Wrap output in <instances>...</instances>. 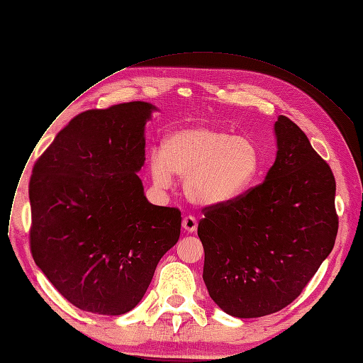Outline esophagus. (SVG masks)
Masks as SVG:
<instances>
[{
    "instance_id": "esophagus-1",
    "label": "esophagus",
    "mask_w": 363,
    "mask_h": 363,
    "mask_svg": "<svg viewBox=\"0 0 363 363\" xmlns=\"http://www.w3.org/2000/svg\"><path fill=\"white\" fill-rule=\"evenodd\" d=\"M183 228L187 233H195L198 228V220L194 216H186L183 218Z\"/></svg>"
}]
</instances>
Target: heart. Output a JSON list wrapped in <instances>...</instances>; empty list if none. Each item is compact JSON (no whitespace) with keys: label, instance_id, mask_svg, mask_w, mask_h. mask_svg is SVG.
<instances>
[{"label":"heart","instance_id":"heart-1","mask_svg":"<svg viewBox=\"0 0 363 363\" xmlns=\"http://www.w3.org/2000/svg\"><path fill=\"white\" fill-rule=\"evenodd\" d=\"M262 155L258 142L233 135L216 125H190L169 135L162 149L149 157V173L158 189L173 176L184 177L189 201L201 206H220L242 196L258 180Z\"/></svg>","mask_w":363,"mask_h":363}]
</instances>
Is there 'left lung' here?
<instances>
[{"label": "left lung", "mask_w": 363, "mask_h": 363, "mask_svg": "<svg viewBox=\"0 0 363 363\" xmlns=\"http://www.w3.org/2000/svg\"><path fill=\"white\" fill-rule=\"evenodd\" d=\"M277 158L265 182L225 205L203 208V281L225 313L258 318L302 293L334 247L335 179L301 127L274 124Z\"/></svg>", "instance_id": "8db88e82"}]
</instances>
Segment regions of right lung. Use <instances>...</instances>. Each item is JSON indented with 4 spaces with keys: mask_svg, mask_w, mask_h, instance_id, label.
<instances>
[{
    "mask_svg": "<svg viewBox=\"0 0 363 363\" xmlns=\"http://www.w3.org/2000/svg\"><path fill=\"white\" fill-rule=\"evenodd\" d=\"M155 110L135 101L84 111L33 165L32 257L82 311H132L180 238V209L147 202L136 174L145 164V124Z\"/></svg>",
    "mask_w": 363,
    "mask_h": 363,
    "instance_id": "right-lung-1",
    "label": "right lung"
}]
</instances>
